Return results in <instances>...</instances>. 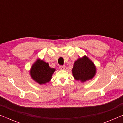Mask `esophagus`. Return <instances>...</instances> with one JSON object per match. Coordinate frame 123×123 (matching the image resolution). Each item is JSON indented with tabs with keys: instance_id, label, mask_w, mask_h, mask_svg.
<instances>
[{
	"instance_id": "1",
	"label": "esophagus",
	"mask_w": 123,
	"mask_h": 123,
	"mask_svg": "<svg viewBox=\"0 0 123 123\" xmlns=\"http://www.w3.org/2000/svg\"><path fill=\"white\" fill-rule=\"evenodd\" d=\"M65 65H60V66H59V69L61 70L65 69Z\"/></svg>"
}]
</instances>
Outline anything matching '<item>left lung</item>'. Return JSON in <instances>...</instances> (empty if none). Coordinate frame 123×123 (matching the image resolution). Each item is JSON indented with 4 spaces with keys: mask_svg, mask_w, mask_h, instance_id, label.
<instances>
[{
    "mask_svg": "<svg viewBox=\"0 0 123 123\" xmlns=\"http://www.w3.org/2000/svg\"><path fill=\"white\" fill-rule=\"evenodd\" d=\"M72 72L75 80L85 82L93 78L96 73V68L88 57L84 56L74 62Z\"/></svg>",
    "mask_w": 123,
    "mask_h": 123,
    "instance_id": "obj_1",
    "label": "left lung"
}]
</instances>
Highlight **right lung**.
<instances>
[{
  "mask_svg": "<svg viewBox=\"0 0 123 123\" xmlns=\"http://www.w3.org/2000/svg\"><path fill=\"white\" fill-rule=\"evenodd\" d=\"M55 71V69L50 68L48 63L38 59L31 67L30 74L35 82L43 85L50 81Z\"/></svg>",
  "mask_w": 123,
  "mask_h": 123,
  "instance_id": "add662e5",
  "label": "right lung"
}]
</instances>
